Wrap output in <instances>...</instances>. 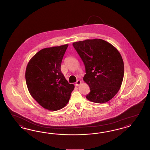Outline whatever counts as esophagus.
Segmentation results:
<instances>
[{
  "label": "esophagus",
  "mask_w": 150,
  "mask_h": 150,
  "mask_svg": "<svg viewBox=\"0 0 150 150\" xmlns=\"http://www.w3.org/2000/svg\"><path fill=\"white\" fill-rule=\"evenodd\" d=\"M81 83V81H80V80H78L76 82V83H75V85H76V86H79L80 84Z\"/></svg>",
  "instance_id": "obj_1"
}]
</instances>
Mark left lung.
I'll return each instance as SVG.
<instances>
[{"instance_id":"1","label":"left lung","mask_w":150,"mask_h":150,"mask_svg":"<svg viewBox=\"0 0 150 150\" xmlns=\"http://www.w3.org/2000/svg\"><path fill=\"white\" fill-rule=\"evenodd\" d=\"M73 45L85 66L83 79L90 88L87 99L97 103L111 100L123 82L124 66L120 53L101 39L79 41Z\"/></svg>"}]
</instances>
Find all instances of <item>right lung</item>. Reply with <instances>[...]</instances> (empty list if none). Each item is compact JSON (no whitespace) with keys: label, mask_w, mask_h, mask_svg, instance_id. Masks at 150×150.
Masks as SVG:
<instances>
[{"label":"right lung","mask_w":150,"mask_h":150,"mask_svg":"<svg viewBox=\"0 0 150 150\" xmlns=\"http://www.w3.org/2000/svg\"><path fill=\"white\" fill-rule=\"evenodd\" d=\"M68 45L40 50L27 64L25 79L28 91L39 105L55 111L68 103L73 84L61 71V64Z\"/></svg>","instance_id":"add662e5"}]
</instances>
